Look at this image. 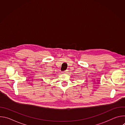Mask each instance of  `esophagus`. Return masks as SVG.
Wrapping results in <instances>:
<instances>
[{
	"label": "esophagus",
	"mask_w": 125,
	"mask_h": 125,
	"mask_svg": "<svg viewBox=\"0 0 125 125\" xmlns=\"http://www.w3.org/2000/svg\"><path fill=\"white\" fill-rule=\"evenodd\" d=\"M64 73H66V71H65V72H64Z\"/></svg>",
	"instance_id": "obj_1"
}]
</instances>
